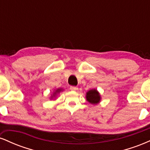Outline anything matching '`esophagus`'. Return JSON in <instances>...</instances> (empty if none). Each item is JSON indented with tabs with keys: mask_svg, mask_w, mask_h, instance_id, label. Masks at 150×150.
<instances>
[{
	"mask_svg": "<svg viewBox=\"0 0 150 150\" xmlns=\"http://www.w3.org/2000/svg\"><path fill=\"white\" fill-rule=\"evenodd\" d=\"M70 89L71 91H76L77 89V87H75V86H70Z\"/></svg>",
	"mask_w": 150,
	"mask_h": 150,
	"instance_id": "esophagus-1",
	"label": "esophagus"
}]
</instances>
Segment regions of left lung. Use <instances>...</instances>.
<instances>
[{"label":"left lung","mask_w":150,"mask_h":150,"mask_svg":"<svg viewBox=\"0 0 150 150\" xmlns=\"http://www.w3.org/2000/svg\"><path fill=\"white\" fill-rule=\"evenodd\" d=\"M87 97V100L93 104H97L100 101V95L96 89L89 90L87 93V97Z\"/></svg>","instance_id":"1"}]
</instances>
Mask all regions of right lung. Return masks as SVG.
<instances>
[{"label": "right lung", "mask_w": 150, "mask_h": 150, "mask_svg": "<svg viewBox=\"0 0 150 150\" xmlns=\"http://www.w3.org/2000/svg\"><path fill=\"white\" fill-rule=\"evenodd\" d=\"M61 89H58L56 91V92L54 93V95H56V93H58V92H61Z\"/></svg>", "instance_id": "add662e5"}]
</instances>
